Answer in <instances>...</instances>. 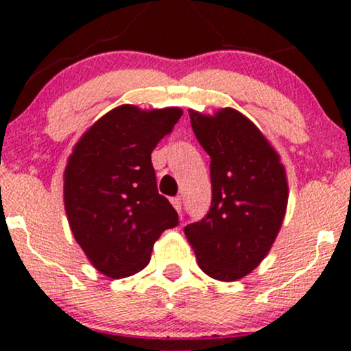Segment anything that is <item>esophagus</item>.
<instances>
[{"label": "esophagus", "mask_w": 351, "mask_h": 351, "mask_svg": "<svg viewBox=\"0 0 351 351\" xmlns=\"http://www.w3.org/2000/svg\"><path fill=\"white\" fill-rule=\"evenodd\" d=\"M171 204H173V208L176 209V211L181 213V204H183V203H181L180 196H176V198H171Z\"/></svg>", "instance_id": "obj_1"}]
</instances>
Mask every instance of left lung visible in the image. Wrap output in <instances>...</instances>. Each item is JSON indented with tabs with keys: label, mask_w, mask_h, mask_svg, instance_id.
Here are the masks:
<instances>
[{
	"label": "left lung",
	"mask_w": 351,
	"mask_h": 351,
	"mask_svg": "<svg viewBox=\"0 0 351 351\" xmlns=\"http://www.w3.org/2000/svg\"><path fill=\"white\" fill-rule=\"evenodd\" d=\"M191 127L211 156L208 215L184 228L201 271L232 282L251 274L271 251L284 223L289 184L279 153L236 108L213 115L189 110Z\"/></svg>",
	"instance_id": "obj_1"
}]
</instances>
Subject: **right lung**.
<instances>
[{
    "label": "right lung",
    "mask_w": 351,
    "mask_h": 351,
    "mask_svg": "<svg viewBox=\"0 0 351 351\" xmlns=\"http://www.w3.org/2000/svg\"><path fill=\"white\" fill-rule=\"evenodd\" d=\"M181 115L178 107L119 106L87 128L67 158L64 208L71 231L110 279L147 267L156 239L178 226V213L156 189L152 152Z\"/></svg>",
    "instance_id": "1"
}]
</instances>
